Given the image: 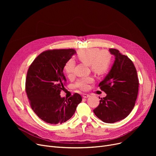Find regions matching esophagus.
<instances>
[{"mask_svg": "<svg viewBox=\"0 0 156 156\" xmlns=\"http://www.w3.org/2000/svg\"><path fill=\"white\" fill-rule=\"evenodd\" d=\"M90 97V95L89 94H83V98H88Z\"/></svg>", "mask_w": 156, "mask_h": 156, "instance_id": "1", "label": "esophagus"}]
</instances>
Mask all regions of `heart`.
Wrapping results in <instances>:
<instances>
[{
	"mask_svg": "<svg viewBox=\"0 0 156 156\" xmlns=\"http://www.w3.org/2000/svg\"><path fill=\"white\" fill-rule=\"evenodd\" d=\"M77 57L80 61L89 65L91 70L97 75H102L107 71L111 62L110 54L105 51H99L97 48L81 50L78 53ZM74 69L75 62L73 59H69L64 66V71L69 77L73 75ZM92 81L91 77L81 78L77 80L75 86L81 90H86Z\"/></svg>",
	"mask_w": 156,
	"mask_h": 156,
	"instance_id": "1",
	"label": "heart"
}]
</instances>
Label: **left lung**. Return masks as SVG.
<instances>
[{"label":"left lung","instance_id":"obj_1","mask_svg":"<svg viewBox=\"0 0 156 156\" xmlns=\"http://www.w3.org/2000/svg\"><path fill=\"white\" fill-rule=\"evenodd\" d=\"M115 57L112 66L99 86L107 95L101 98L94 110L95 116L107 123L127 117L133 109L138 92L136 68L130 59L115 48H109Z\"/></svg>","mask_w":156,"mask_h":156}]
</instances>
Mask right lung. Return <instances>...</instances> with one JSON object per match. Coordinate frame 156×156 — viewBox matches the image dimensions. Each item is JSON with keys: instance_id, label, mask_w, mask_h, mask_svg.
I'll list each match as a JSON object with an SVG mask.
<instances>
[{"instance_id": "add662e5", "label": "right lung", "mask_w": 156, "mask_h": 156, "mask_svg": "<svg viewBox=\"0 0 156 156\" xmlns=\"http://www.w3.org/2000/svg\"><path fill=\"white\" fill-rule=\"evenodd\" d=\"M76 53L73 48L44 51L36 57L28 70L25 89L31 108L47 123L61 124L68 121L82 101L76 93L68 99L60 95L66 83L64 66Z\"/></svg>"}]
</instances>
